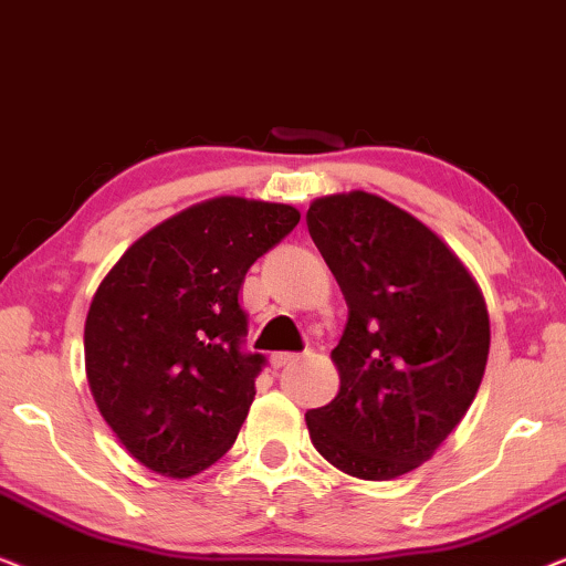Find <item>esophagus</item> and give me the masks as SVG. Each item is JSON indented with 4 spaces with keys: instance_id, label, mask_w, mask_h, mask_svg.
<instances>
[{
    "instance_id": "1",
    "label": "esophagus",
    "mask_w": 566,
    "mask_h": 566,
    "mask_svg": "<svg viewBox=\"0 0 566 566\" xmlns=\"http://www.w3.org/2000/svg\"><path fill=\"white\" fill-rule=\"evenodd\" d=\"M306 353H275L273 355V368H283V366H291V363H298L304 358Z\"/></svg>"
}]
</instances>
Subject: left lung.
I'll return each mask as SVG.
<instances>
[{
    "label": "left lung",
    "mask_w": 566,
    "mask_h": 566,
    "mask_svg": "<svg viewBox=\"0 0 566 566\" xmlns=\"http://www.w3.org/2000/svg\"><path fill=\"white\" fill-rule=\"evenodd\" d=\"M306 223L347 304L332 350L339 391L308 409V436L345 474L397 479L436 453L476 397L490 355L484 296L436 231L370 192L316 198Z\"/></svg>",
    "instance_id": "1"
}]
</instances>
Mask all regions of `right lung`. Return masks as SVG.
I'll return each instance as SVG.
<instances>
[{"mask_svg":"<svg viewBox=\"0 0 566 566\" xmlns=\"http://www.w3.org/2000/svg\"><path fill=\"white\" fill-rule=\"evenodd\" d=\"M298 219L285 203L203 200L136 239L99 283L84 324L87 381L146 469L188 479L234 446L265 366L244 350L239 289Z\"/></svg>","mask_w":566,"mask_h":566,"instance_id":"add662e5","label":"right lung"}]
</instances>
